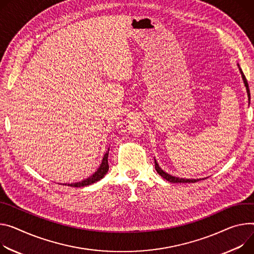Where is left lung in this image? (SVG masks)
I'll list each match as a JSON object with an SVG mask.
<instances>
[{
  "mask_svg": "<svg viewBox=\"0 0 254 254\" xmlns=\"http://www.w3.org/2000/svg\"><path fill=\"white\" fill-rule=\"evenodd\" d=\"M237 65H238V67H239V71H240V74H241V77H242V80H243V83H244V85H245V88H246V91H247V95H248V100H250V91H249V87H248V83H247V80H246V78H245V76H244V74H243V72H242V70H241V67H240V65H239V64H237ZM155 168H156V171L162 176L164 179H166L167 181H169V182H172V183H187V182H196L197 180H200L201 178H196V179H192V178H180V177H176V176H173V175H170V174H168L167 172H165L164 170H162L161 169V167L159 166V164H158V162L156 161V159H155ZM202 179H204V178H202Z\"/></svg>",
  "mask_w": 254,
  "mask_h": 254,
  "instance_id": "left-lung-1",
  "label": "left lung"
}]
</instances>
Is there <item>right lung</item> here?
I'll return each instance as SVG.
<instances>
[{"mask_svg":"<svg viewBox=\"0 0 254 254\" xmlns=\"http://www.w3.org/2000/svg\"><path fill=\"white\" fill-rule=\"evenodd\" d=\"M108 153H109V149L106 151V153L104 154L102 160H101V164L98 167V169L92 174L91 176H89L86 179H83L79 182H74V183H63V186H67V187H73V188H81V187H88L90 184H93L97 181H99L100 179H102L104 177V175L107 173L108 171Z\"/></svg>","mask_w":254,"mask_h":254,"instance_id":"add662e5","label":"right lung"}]
</instances>
